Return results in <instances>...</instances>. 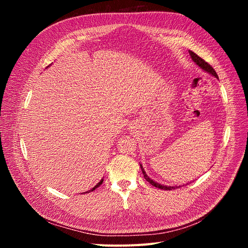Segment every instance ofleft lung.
<instances>
[{
    "label": "left lung",
    "instance_id": "obj_1",
    "mask_svg": "<svg viewBox=\"0 0 248 248\" xmlns=\"http://www.w3.org/2000/svg\"><path fill=\"white\" fill-rule=\"evenodd\" d=\"M189 55H190V57H191V59H192V61L196 63L201 69H202L204 71H206L207 73H209V74H211V76H213V77H215L216 78H218V76H217L216 74V72H215V70L212 68L211 66H210L207 62H205L204 60H202V58H200L197 54H194L193 51H191V50H189ZM140 169H141V171H142V175H144V177H145V179L147 180V181L151 184V185H153V186H155V187H157V188H160V189H164V190H171V189H175V188H177V187H180V186H167V185H163V184H160V183H158V182H155L154 180H152L151 178H150L147 174H146V171H145V170H144V168H142V166L141 164H140Z\"/></svg>",
    "mask_w": 248,
    "mask_h": 248
}]
</instances>
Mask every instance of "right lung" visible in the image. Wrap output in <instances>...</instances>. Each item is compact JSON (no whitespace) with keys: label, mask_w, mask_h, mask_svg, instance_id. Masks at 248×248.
I'll return each instance as SVG.
<instances>
[{"label":"right lung","mask_w":248,"mask_h":248,"mask_svg":"<svg viewBox=\"0 0 248 248\" xmlns=\"http://www.w3.org/2000/svg\"><path fill=\"white\" fill-rule=\"evenodd\" d=\"M47 67H48V66H47ZM102 182H103V179H101V180H100V181H99L98 183H97V184H96V185H95V186L93 187V188H92V189H90V190H89V191H87V192H90V191H93V190H95V189L97 188V187H98V186H100V185L102 184ZM87 192H85V193H87Z\"/></svg>","instance_id":"add662e5"}]
</instances>
